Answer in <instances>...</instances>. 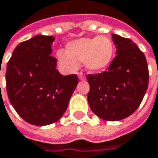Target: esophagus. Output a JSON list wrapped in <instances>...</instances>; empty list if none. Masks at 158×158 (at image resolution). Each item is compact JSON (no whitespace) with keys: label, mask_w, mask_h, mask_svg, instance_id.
<instances>
[{"label":"esophagus","mask_w":158,"mask_h":158,"mask_svg":"<svg viewBox=\"0 0 158 158\" xmlns=\"http://www.w3.org/2000/svg\"><path fill=\"white\" fill-rule=\"evenodd\" d=\"M78 78H79V80H85V76L83 75V73H79V74H78Z\"/></svg>","instance_id":"esophagus-1"}]
</instances>
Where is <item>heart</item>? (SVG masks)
<instances>
[{"mask_svg": "<svg viewBox=\"0 0 158 158\" xmlns=\"http://www.w3.org/2000/svg\"><path fill=\"white\" fill-rule=\"evenodd\" d=\"M114 45L107 36L85 37L72 41L66 45V52L58 51L57 60L67 72L77 69L78 63L84 62L85 68L90 73L106 70L114 58Z\"/></svg>", "mask_w": 158, "mask_h": 158, "instance_id": "1", "label": "heart"}]
</instances>
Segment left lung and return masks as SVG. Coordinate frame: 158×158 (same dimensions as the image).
<instances>
[{
    "instance_id": "1",
    "label": "left lung",
    "mask_w": 158,
    "mask_h": 158,
    "mask_svg": "<svg viewBox=\"0 0 158 158\" xmlns=\"http://www.w3.org/2000/svg\"><path fill=\"white\" fill-rule=\"evenodd\" d=\"M116 56L106 71L87 75L89 106L106 121H119L140 106L148 86L145 54L130 39L112 34Z\"/></svg>"
}]
</instances>
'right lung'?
<instances>
[{"label": "right lung", "instance_id": "right-lung-1", "mask_svg": "<svg viewBox=\"0 0 158 158\" xmlns=\"http://www.w3.org/2000/svg\"><path fill=\"white\" fill-rule=\"evenodd\" d=\"M53 36L36 35L21 43L7 64L6 89L17 114L33 126L57 122L65 113L78 84L75 74L63 75L52 56Z\"/></svg>", "mask_w": 158, "mask_h": 158}]
</instances>
